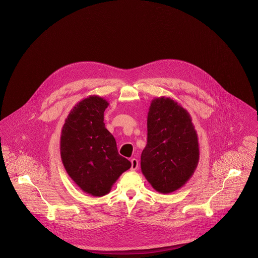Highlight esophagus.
Listing matches in <instances>:
<instances>
[{"instance_id": "34e87169", "label": "esophagus", "mask_w": 258, "mask_h": 258, "mask_svg": "<svg viewBox=\"0 0 258 258\" xmlns=\"http://www.w3.org/2000/svg\"><path fill=\"white\" fill-rule=\"evenodd\" d=\"M138 165H139V163H138V160H137V159H135V158L131 159V170H132V171L137 170Z\"/></svg>"}]
</instances>
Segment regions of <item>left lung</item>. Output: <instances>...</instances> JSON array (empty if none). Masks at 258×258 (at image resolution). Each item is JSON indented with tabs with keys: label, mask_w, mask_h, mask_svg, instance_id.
<instances>
[{
	"label": "left lung",
	"mask_w": 258,
	"mask_h": 258,
	"mask_svg": "<svg viewBox=\"0 0 258 258\" xmlns=\"http://www.w3.org/2000/svg\"><path fill=\"white\" fill-rule=\"evenodd\" d=\"M147 145L141 170L161 194L181 188L194 175L199 159L198 134L189 113L170 97L152 100L147 118Z\"/></svg>",
	"instance_id": "8db88e82"
}]
</instances>
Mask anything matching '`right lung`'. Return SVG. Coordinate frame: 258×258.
<instances>
[{"label":"right lung","mask_w":258,"mask_h":258,"mask_svg":"<svg viewBox=\"0 0 258 258\" xmlns=\"http://www.w3.org/2000/svg\"><path fill=\"white\" fill-rule=\"evenodd\" d=\"M108 101L90 95L78 102L62 126L60 156L64 169L84 192L102 197L111 190L131 163L119 155L116 141L105 128Z\"/></svg>","instance_id":"right-lung-1"}]
</instances>
